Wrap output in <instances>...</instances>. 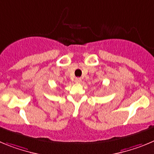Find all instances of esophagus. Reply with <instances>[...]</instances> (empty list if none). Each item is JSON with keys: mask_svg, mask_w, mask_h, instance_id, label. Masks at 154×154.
<instances>
[{"mask_svg": "<svg viewBox=\"0 0 154 154\" xmlns=\"http://www.w3.org/2000/svg\"><path fill=\"white\" fill-rule=\"evenodd\" d=\"M75 82L77 83V84H80V83H81V78H80V77H77V78H75Z\"/></svg>", "mask_w": 154, "mask_h": 154, "instance_id": "34e87169", "label": "esophagus"}]
</instances>
